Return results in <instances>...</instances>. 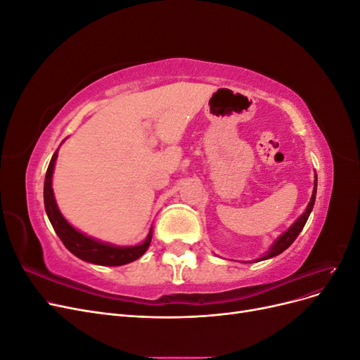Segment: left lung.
I'll use <instances>...</instances> for the list:
<instances>
[{"instance_id":"8db88e82","label":"left lung","mask_w":360,"mask_h":360,"mask_svg":"<svg viewBox=\"0 0 360 360\" xmlns=\"http://www.w3.org/2000/svg\"><path fill=\"white\" fill-rule=\"evenodd\" d=\"M315 195H317V174H315V180H314V191H312V197H311V201H309V204H308V207H307V210L303 212V214L300 216V217H297V221L294 222L288 230L282 234V236H279V238L278 240L270 246V249L267 250V252L261 257V258H258V259H255V261H263V259H267V258H271V257H276V255H279V254H282L284 252V250L294 242L297 238V236L300 234V231L303 230V226H304V224H307V221H308V217H309V214H311V212H312V209H314V202H315Z\"/></svg>"}]
</instances>
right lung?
<instances>
[{
	"label": "right lung",
	"instance_id": "right-lung-1",
	"mask_svg": "<svg viewBox=\"0 0 360 360\" xmlns=\"http://www.w3.org/2000/svg\"><path fill=\"white\" fill-rule=\"evenodd\" d=\"M57 156L58 155L56 151L49 162L45 177V188H43V200H45L46 214L63 245L66 246L75 257L86 261V263L99 266H123L127 263H132V261L138 259L141 255H144L151 243V234H153L151 228L143 243L135 246H114L82 234L64 219V216L58 210V205L56 198H53L52 191V174L53 167H56Z\"/></svg>",
	"mask_w": 360,
	"mask_h": 360
}]
</instances>
